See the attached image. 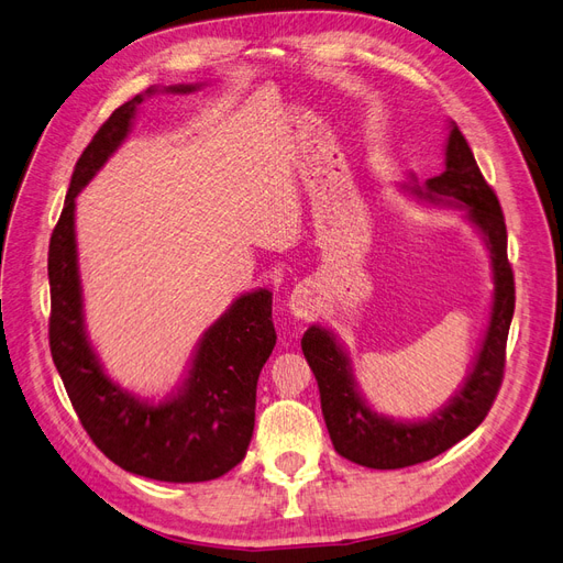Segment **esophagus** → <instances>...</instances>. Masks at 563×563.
<instances>
[{
  "mask_svg": "<svg viewBox=\"0 0 563 563\" xmlns=\"http://www.w3.org/2000/svg\"><path fill=\"white\" fill-rule=\"evenodd\" d=\"M288 308H291V314L296 319H310L314 317L317 308H319V300L314 296V291L310 286H298L296 291L291 294V298H288Z\"/></svg>",
  "mask_w": 563,
  "mask_h": 563,
  "instance_id": "1",
  "label": "esophagus"
}]
</instances>
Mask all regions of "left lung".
Masks as SVG:
<instances>
[{
	"mask_svg": "<svg viewBox=\"0 0 563 563\" xmlns=\"http://www.w3.org/2000/svg\"><path fill=\"white\" fill-rule=\"evenodd\" d=\"M413 195L430 201H457L470 209V220L486 236L493 261V312L479 356L467 383L449 406L422 422H395L373 413L356 391L350 360L335 338L321 327L305 331L300 345L321 397V413L333 449L356 465L373 470L411 467L449 451L479 428L488 416L505 376V347L515 314V272L507 261V228L500 201L482 176L465 135L453 124L446 143V168L413 185Z\"/></svg>",
	"mask_w": 563,
	"mask_h": 563,
	"instance_id": "8db88e82",
	"label": "left lung"
}]
</instances>
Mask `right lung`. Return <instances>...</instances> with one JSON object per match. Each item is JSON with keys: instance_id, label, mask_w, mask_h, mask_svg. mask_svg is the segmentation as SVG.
<instances>
[{"instance_id": "1", "label": "right lung", "mask_w": 563, "mask_h": 563, "mask_svg": "<svg viewBox=\"0 0 563 563\" xmlns=\"http://www.w3.org/2000/svg\"><path fill=\"white\" fill-rule=\"evenodd\" d=\"M141 103L143 96H135L117 108L75 164L48 242V347L81 428L114 465L157 482H209L242 463L253 437L255 385L277 343L272 294L261 288L236 298L203 333L180 395L159 406L139 401L114 385L84 333L75 197L126 139Z\"/></svg>"}]
</instances>
